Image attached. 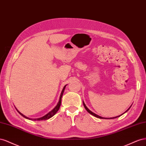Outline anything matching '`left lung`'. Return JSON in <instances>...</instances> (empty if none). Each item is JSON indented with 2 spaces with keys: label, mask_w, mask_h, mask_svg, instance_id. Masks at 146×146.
I'll list each match as a JSON object with an SVG mask.
<instances>
[{
  "label": "left lung",
  "mask_w": 146,
  "mask_h": 146,
  "mask_svg": "<svg viewBox=\"0 0 146 146\" xmlns=\"http://www.w3.org/2000/svg\"><path fill=\"white\" fill-rule=\"evenodd\" d=\"M83 102V105H84V108H85V109L87 110V111L89 112V113H90V114H92V115H94V116H95V117H97V118H99V119H115V118H117V117H120V115H122V114H123L124 113H125L126 112H127L129 110H130V108H131V105L129 107V108L128 109L125 111V112H124L123 114H122L121 115H118V116H116V117H110V118H105V117H101V116H100V115H97V114H95V113H94V112H92V111H91L90 110H89V108H87V106H86V104L84 103V101H82Z\"/></svg>",
  "instance_id": "obj_1"
}]
</instances>
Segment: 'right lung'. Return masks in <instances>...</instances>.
I'll return each instance as SVG.
<instances>
[{
    "label": "right lung",
    "instance_id": "add662e5",
    "mask_svg": "<svg viewBox=\"0 0 146 146\" xmlns=\"http://www.w3.org/2000/svg\"><path fill=\"white\" fill-rule=\"evenodd\" d=\"M66 85H67V84H66ZM66 85H65V86L64 87L63 89H62V92H61L60 95L59 100V102L57 103V105L56 106V107H55L54 108V109H53L52 110H51V111L49 112L48 114L44 115V116H43V117H40V118H37V119H31V118H29V117H27V116L24 115V114H23L21 113V112H20L17 109H16V108H15L16 109V110H17V111L19 112V113L23 116V117H24V118H26V119H29V120H48V119H50L51 117H52V116L56 114V112H57L58 111H59V108H60V105H61V100H62V95H63L64 92V90H65V87L66 86Z\"/></svg>",
    "mask_w": 146,
    "mask_h": 146
}]
</instances>
